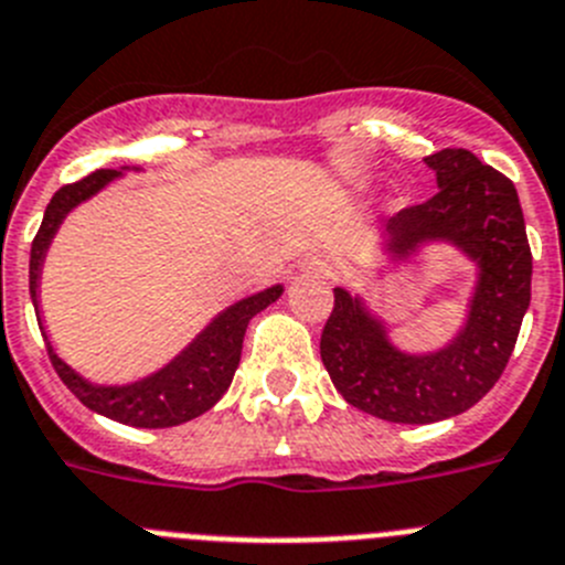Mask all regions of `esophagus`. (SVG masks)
Segmentation results:
<instances>
[{
    "label": "esophagus",
    "mask_w": 565,
    "mask_h": 565,
    "mask_svg": "<svg viewBox=\"0 0 565 565\" xmlns=\"http://www.w3.org/2000/svg\"><path fill=\"white\" fill-rule=\"evenodd\" d=\"M301 273H315V276H329L332 273V264L323 262V258H307L301 264Z\"/></svg>",
    "instance_id": "esophagus-1"
}]
</instances>
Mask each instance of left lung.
I'll return each instance as SVG.
<instances>
[{
	"mask_svg": "<svg viewBox=\"0 0 565 565\" xmlns=\"http://www.w3.org/2000/svg\"><path fill=\"white\" fill-rule=\"evenodd\" d=\"M436 174L428 202L391 216L383 253L408 264L447 245L476 264L461 327L434 352H403L363 295L334 287V309L320 334V360L354 408L399 425H430L465 414L498 383L530 309L532 250L518 191L467 149L425 157Z\"/></svg>",
	"mask_w": 565,
	"mask_h": 565,
	"instance_id": "1",
	"label": "left lung"
}]
</instances>
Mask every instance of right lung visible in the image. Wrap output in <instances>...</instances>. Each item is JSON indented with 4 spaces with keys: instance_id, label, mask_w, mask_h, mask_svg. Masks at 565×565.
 I'll list each match as a JSON object with an SVG mask.
<instances>
[{
    "instance_id": "right-lung-1",
    "label": "right lung",
    "mask_w": 565,
    "mask_h": 565,
    "mask_svg": "<svg viewBox=\"0 0 565 565\" xmlns=\"http://www.w3.org/2000/svg\"><path fill=\"white\" fill-rule=\"evenodd\" d=\"M126 171H129V166L118 171L100 169L95 174L84 177V180L73 182V185H64L55 191L47 211H44L42 227L33 238V247H30V298H33L39 329L47 340V354L53 360V369L58 371L64 385L78 396L86 408L100 416H109L115 422H124V425H131V428H174L182 422L196 419V416L220 403L222 394L231 388L233 374H236L238 360H242L247 323H250L253 315L278 301L284 287L273 284V287L247 295L242 301L222 309L177 358H171L162 369L151 371L149 377L124 385H100L78 374L73 365L58 358V352H55L47 338V329H44L42 301H39L42 267L55 233H58L61 222L70 216V211H75L81 202L93 200L109 182L120 180Z\"/></svg>"
}]
</instances>
